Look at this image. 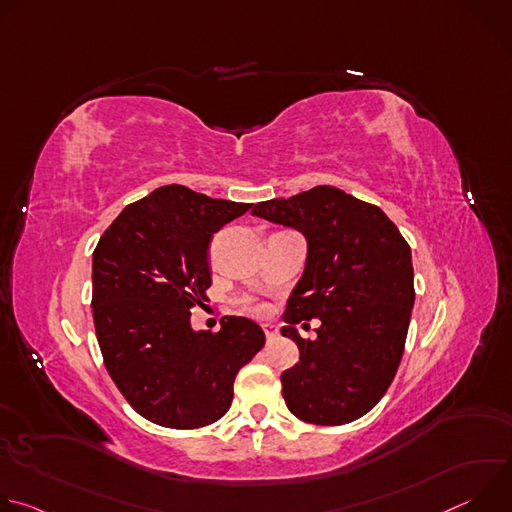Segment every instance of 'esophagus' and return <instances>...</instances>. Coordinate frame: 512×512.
Instances as JSON below:
<instances>
[{"mask_svg": "<svg viewBox=\"0 0 512 512\" xmlns=\"http://www.w3.org/2000/svg\"><path fill=\"white\" fill-rule=\"evenodd\" d=\"M263 332H265V338H267V342L269 340H275L277 338V326L275 324H263Z\"/></svg>", "mask_w": 512, "mask_h": 512, "instance_id": "esophagus-1", "label": "esophagus"}]
</instances>
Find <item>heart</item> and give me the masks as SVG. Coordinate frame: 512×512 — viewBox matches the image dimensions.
Listing matches in <instances>:
<instances>
[{
	"instance_id": "1",
	"label": "heart",
	"mask_w": 512,
	"mask_h": 512,
	"mask_svg": "<svg viewBox=\"0 0 512 512\" xmlns=\"http://www.w3.org/2000/svg\"><path fill=\"white\" fill-rule=\"evenodd\" d=\"M251 310H255V312H261L263 308H261V306H251Z\"/></svg>"
}]
</instances>
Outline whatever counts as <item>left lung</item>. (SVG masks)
Masks as SVG:
<instances>
[{"instance_id":"left-lung-1","label":"left lung","mask_w":512,"mask_h":512,"mask_svg":"<svg viewBox=\"0 0 512 512\" xmlns=\"http://www.w3.org/2000/svg\"><path fill=\"white\" fill-rule=\"evenodd\" d=\"M251 214L300 231L306 267L287 300L281 334L300 360L281 373L287 409L316 425H344L387 393L415 302L411 249L391 218L334 186L253 206ZM318 317L314 341L295 324Z\"/></svg>"}]
</instances>
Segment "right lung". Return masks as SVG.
<instances>
[{
    "label": "right lung",
    "mask_w": 512,
    "mask_h": 512,
    "mask_svg": "<svg viewBox=\"0 0 512 512\" xmlns=\"http://www.w3.org/2000/svg\"><path fill=\"white\" fill-rule=\"evenodd\" d=\"M251 206L170 184L125 206L99 239L97 340L113 383L152 423L196 429L221 419L237 373L265 344L243 316H225L218 332L190 326L212 283V235Z\"/></svg>",
    "instance_id": "right-lung-1"
}]
</instances>
